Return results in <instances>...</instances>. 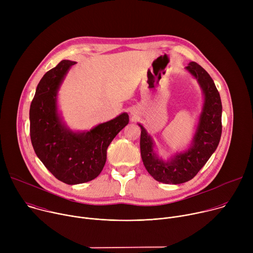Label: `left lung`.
Masks as SVG:
<instances>
[{"mask_svg": "<svg viewBox=\"0 0 253 253\" xmlns=\"http://www.w3.org/2000/svg\"><path fill=\"white\" fill-rule=\"evenodd\" d=\"M185 69L197 80L204 95L199 122L188 150L175 154L167 161L162 160L154 152L151 136L139 124L143 164L155 180L166 184H180L191 180L217 148L222 132L221 99L212 78L195 62H190Z\"/></svg>", "mask_w": 253, "mask_h": 253, "instance_id": "obj_1", "label": "left lung"}]
</instances>
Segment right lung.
Returning <instances> with one entry per match:
<instances>
[{
  "label": "right lung",
  "mask_w": 253,
  "mask_h": 253,
  "mask_svg": "<svg viewBox=\"0 0 253 253\" xmlns=\"http://www.w3.org/2000/svg\"><path fill=\"white\" fill-rule=\"evenodd\" d=\"M63 60L48 71L39 82L30 107V136L36 155L60 181L80 184L91 181L102 171L107 148L128 124L122 113L87 132H73L58 113V90L71 66Z\"/></svg>",
  "instance_id": "1"
}]
</instances>
